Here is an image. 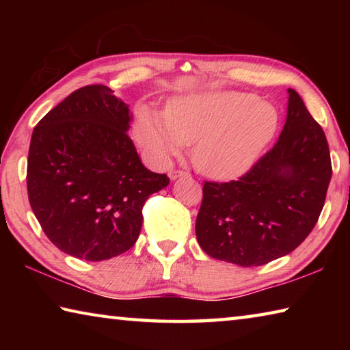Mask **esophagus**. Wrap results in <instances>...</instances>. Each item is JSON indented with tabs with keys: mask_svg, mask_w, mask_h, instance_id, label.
<instances>
[{
	"mask_svg": "<svg viewBox=\"0 0 350 350\" xmlns=\"http://www.w3.org/2000/svg\"><path fill=\"white\" fill-rule=\"evenodd\" d=\"M180 177H189V174L185 173V171H180V170H174L170 173L171 180H177V179H180Z\"/></svg>",
	"mask_w": 350,
	"mask_h": 350,
	"instance_id": "34e87169",
	"label": "esophagus"
}]
</instances>
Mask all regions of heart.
Instances as JSON below:
<instances>
[{
    "label": "heart",
    "instance_id": "heart-1",
    "mask_svg": "<svg viewBox=\"0 0 350 350\" xmlns=\"http://www.w3.org/2000/svg\"><path fill=\"white\" fill-rule=\"evenodd\" d=\"M280 128V112L253 92L205 91L176 97L165 117L142 111L134 134L152 161L167 165L183 145H193L200 173L230 180L247 173Z\"/></svg>",
    "mask_w": 350,
    "mask_h": 350
}]
</instances>
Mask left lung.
<instances>
[{"label":"left lung","mask_w":350,"mask_h":350,"mask_svg":"<svg viewBox=\"0 0 350 350\" xmlns=\"http://www.w3.org/2000/svg\"><path fill=\"white\" fill-rule=\"evenodd\" d=\"M287 92L286 123L273 150L239 180L204 183L196 236L211 258L264 265L293 252L321 215L332 177L327 139L299 94Z\"/></svg>","instance_id":"obj_1"}]
</instances>
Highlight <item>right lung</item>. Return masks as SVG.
I'll return each instance as SVG.
<instances>
[{"mask_svg":"<svg viewBox=\"0 0 350 350\" xmlns=\"http://www.w3.org/2000/svg\"><path fill=\"white\" fill-rule=\"evenodd\" d=\"M103 85L80 88L33 128L27 194L35 217L62 252L105 260L129 250L142 208L168 187L144 167L128 129L129 106Z\"/></svg>","mask_w":350,"mask_h":350,"instance_id":"right-lung-1","label":"right lung"}]
</instances>
